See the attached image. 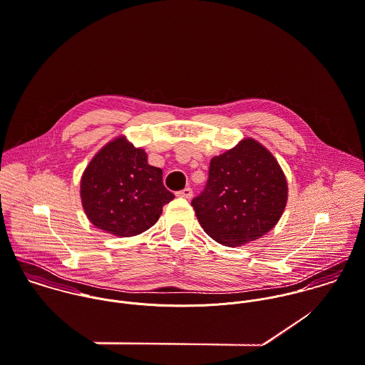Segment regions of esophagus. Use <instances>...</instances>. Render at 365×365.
Listing matches in <instances>:
<instances>
[{
    "label": "esophagus",
    "instance_id": "esophagus-1",
    "mask_svg": "<svg viewBox=\"0 0 365 365\" xmlns=\"http://www.w3.org/2000/svg\"><path fill=\"white\" fill-rule=\"evenodd\" d=\"M178 196H180V197H185V199H190V197L193 196V190H192L190 187H185L183 190L178 192Z\"/></svg>",
    "mask_w": 365,
    "mask_h": 365
}]
</instances>
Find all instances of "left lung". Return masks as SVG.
<instances>
[{
  "label": "left lung",
  "mask_w": 365,
  "mask_h": 365,
  "mask_svg": "<svg viewBox=\"0 0 365 365\" xmlns=\"http://www.w3.org/2000/svg\"><path fill=\"white\" fill-rule=\"evenodd\" d=\"M285 202L280 165L263 145L246 138L211 160L204 190L192 205L205 234L225 246H240L269 232Z\"/></svg>",
  "instance_id": "obj_1"
}]
</instances>
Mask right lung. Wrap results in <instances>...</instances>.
I'll return each mask as SVG.
<instances>
[{
	"mask_svg": "<svg viewBox=\"0 0 365 365\" xmlns=\"http://www.w3.org/2000/svg\"><path fill=\"white\" fill-rule=\"evenodd\" d=\"M173 197L163 186V170L148 165L147 154L123 137L105 145L82 175L86 217L118 237H134L151 228Z\"/></svg>",
	"mask_w": 365,
	"mask_h": 365,
	"instance_id": "obj_1",
	"label": "right lung"
}]
</instances>
